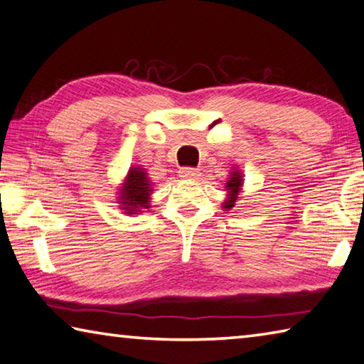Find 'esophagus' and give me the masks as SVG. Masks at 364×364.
Returning <instances> with one entry per match:
<instances>
[{
	"instance_id": "esophagus-1",
	"label": "esophagus",
	"mask_w": 364,
	"mask_h": 364,
	"mask_svg": "<svg viewBox=\"0 0 364 364\" xmlns=\"http://www.w3.org/2000/svg\"><path fill=\"white\" fill-rule=\"evenodd\" d=\"M178 176L183 177V178H193V177H198L200 176V171L196 168H181L178 171Z\"/></svg>"
}]
</instances>
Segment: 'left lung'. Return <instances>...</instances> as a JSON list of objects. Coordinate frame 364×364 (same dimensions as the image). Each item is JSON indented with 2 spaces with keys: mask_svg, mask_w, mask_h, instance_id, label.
<instances>
[{
  "mask_svg": "<svg viewBox=\"0 0 364 364\" xmlns=\"http://www.w3.org/2000/svg\"><path fill=\"white\" fill-rule=\"evenodd\" d=\"M241 186H243V177L240 176V172H233L230 181L227 182V190L230 195H228V200L224 203V208L230 209L235 206V201H237V195Z\"/></svg>",
  "mask_w": 364,
  "mask_h": 364,
  "instance_id": "8db88e82",
  "label": "left lung"
}]
</instances>
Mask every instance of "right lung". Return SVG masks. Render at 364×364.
Returning a JSON list of instances; mask_svg holds the SVG:
<instances>
[{"instance_id":"add662e5","label":"right lung","mask_w":364,"mask_h":364,"mask_svg":"<svg viewBox=\"0 0 364 364\" xmlns=\"http://www.w3.org/2000/svg\"><path fill=\"white\" fill-rule=\"evenodd\" d=\"M151 192V183L149 182L145 171L140 168H132L127 172L126 183L123 188V196H119V203H123V208L129 214H137L139 208H150L149 206V195ZM140 213V211H139Z\"/></svg>"}]
</instances>
